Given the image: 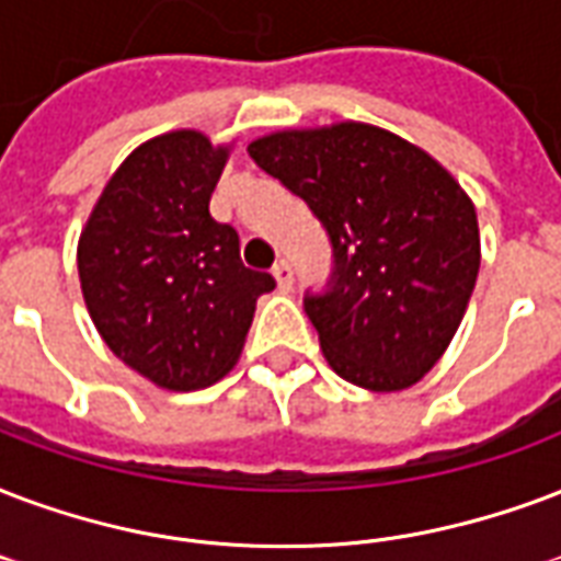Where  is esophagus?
I'll use <instances>...</instances> for the list:
<instances>
[{
	"label": "esophagus",
	"instance_id": "esophagus-1",
	"mask_svg": "<svg viewBox=\"0 0 561 561\" xmlns=\"http://www.w3.org/2000/svg\"><path fill=\"white\" fill-rule=\"evenodd\" d=\"M273 279H276V285H279L282 290H290V285H294V273H290V264L288 262L273 264Z\"/></svg>",
	"mask_w": 561,
	"mask_h": 561
}]
</instances>
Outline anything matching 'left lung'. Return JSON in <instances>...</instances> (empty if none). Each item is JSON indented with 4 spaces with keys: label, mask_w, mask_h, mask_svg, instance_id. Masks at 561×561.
I'll return each instance as SVG.
<instances>
[{
    "label": "left lung",
    "mask_w": 561,
    "mask_h": 561,
    "mask_svg": "<svg viewBox=\"0 0 561 561\" xmlns=\"http://www.w3.org/2000/svg\"><path fill=\"white\" fill-rule=\"evenodd\" d=\"M247 149L329 232L335 282L306 297L329 367L376 394L421 382L450 347L480 273L465 187L426 149L356 119L279 128Z\"/></svg>",
    "instance_id": "1"
}]
</instances>
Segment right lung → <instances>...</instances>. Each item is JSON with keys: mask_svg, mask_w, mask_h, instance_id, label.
I'll return each mask as SVG.
<instances>
[{"mask_svg": "<svg viewBox=\"0 0 561 561\" xmlns=\"http://www.w3.org/2000/svg\"><path fill=\"white\" fill-rule=\"evenodd\" d=\"M232 144L173 128L131 149L79 234V282L114 356L167 391H199L241 356L255 302L276 288L243 267L208 211Z\"/></svg>", "mask_w": 561, "mask_h": 561, "instance_id": "right-lung-1", "label": "right lung"}]
</instances>
